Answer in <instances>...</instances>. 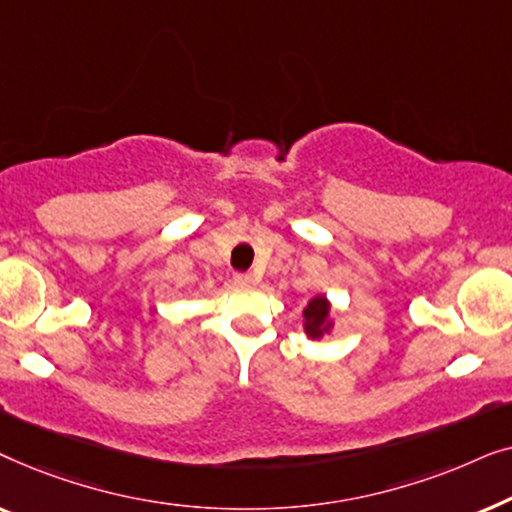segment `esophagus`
I'll return each mask as SVG.
<instances>
[{
	"instance_id": "1",
	"label": "esophagus",
	"mask_w": 512,
	"mask_h": 512,
	"mask_svg": "<svg viewBox=\"0 0 512 512\" xmlns=\"http://www.w3.org/2000/svg\"><path fill=\"white\" fill-rule=\"evenodd\" d=\"M235 284L244 286V289H251V286H256V277L249 275V272H237Z\"/></svg>"
}]
</instances>
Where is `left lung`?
Returning <instances> with one entry per match:
<instances>
[{"mask_svg":"<svg viewBox=\"0 0 512 512\" xmlns=\"http://www.w3.org/2000/svg\"><path fill=\"white\" fill-rule=\"evenodd\" d=\"M335 328V314L333 305L324 293H317L307 300V307L303 310V331L310 340H321L324 335H331Z\"/></svg>","mask_w":512,"mask_h":512,"instance_id":"1","label":"left lung"}]
</instances>
